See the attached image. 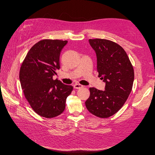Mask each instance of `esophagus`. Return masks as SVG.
I'll return each instance as SVG.
<instances>
[{
	"label": "esophagus",
	"mask_w": 155,
	"mask_h": 155,
	"mask_svg": "<svg viewBox=\"0 0 155 155\" xmlns=\"http://www.w3.org/2000/svg\"><path fill=\"white\" fill-rule=\"evenodd\" d=\"M83 86L82 84H74V88H75V89H78V88H83Z\"/></svg>",
	"instance_id": "34e87169"
}]
</instances>
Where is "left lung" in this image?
<instances>
[{"mask_svg":"<svg viewBox=\"0 0 155 155\" xmlns=\"http://www.w3.org/2000/svg\"><path fill=\"white\" fill-rule=\"evenodd\" d=\"M97 55L98 77L105 83L104 91L90 88L85 102L91 113L101 118L114 114L123 106L132 91L134 70L124 49L106 39H89Z\"/></svg>","mask_w":155,"mask_h":155,"instance_id":"left-lung-1","label":"left lung"}]
</instances>
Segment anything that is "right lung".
<instances>
[{"instance_id": "obj_1", "label": "right lung", "mask_w": 155, "mask_h": 155, "mask_svg": "<svg viewBox=\"0 0 155 155\" xmlns=\"http://www.w3.org/2000/svg\"><path fill=\"white\" fill-rule=\"evenodd\" d=\"M67 41L45 39L28 51L19 73L23 93L32 109L45 118L58 116L64 110L67 98L73 89L53 76L60 69V54Z\"/></svg>"}]
</instances>
